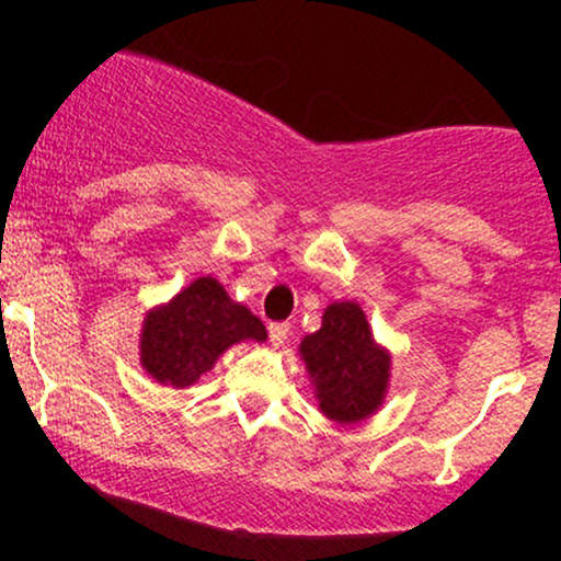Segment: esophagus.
Here are the masks:
<instances>
[{
  "instance_id": "34e87169",
  "label": "esophagus",
  "mask_w": 561,
  "mask_h": 561,
  "mask_svg": "<svg viewBox=\"0 0 561 561\" xmlns=\"http://www.w3.org/2000/svg\"><path fill=\"white\" fill-rule=\"evenodd\" d=\"M287 334H289V324H268V340H272L274 347L285 345Z\"/></svg>"
}]
</instances>
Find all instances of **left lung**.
<instances>
[{"instance_id":"left-lung-1","label":"left lung","mask_w":561,"mask_h":561,"mask_svg":"<svg viewBox=\"0 0 561 561\" xmlns=\"http://www.w3.org/2000/svg\"><path fill=\"white\" fill-rule=\"evenodd\" d=\"M321 414L337 424H356L382 405L390 382V353L375 343L358 302H332L321 330L300 343Z\"/></svg>"}]
</instances>
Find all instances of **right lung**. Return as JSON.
Masks as SVG:
<instances>
[{
    "instance_id": "add662e5",
    "label": "right lung",
    "mask_w": 561,
    "mask_h": 561,
    "mask_svg": "<svg viewBox=\"0 0 561 561\" xmlns=\"http://www.w3.org/2000/svg\"><path fill=\"white\" fill-rule=\"evenodd\" d=\"M242 340L263 343V321L231 300L214 276H199L176 298L147 311L139 362L156 382L190 388L214 369L227 347Z\"/></svg>"
}]
</instances>
